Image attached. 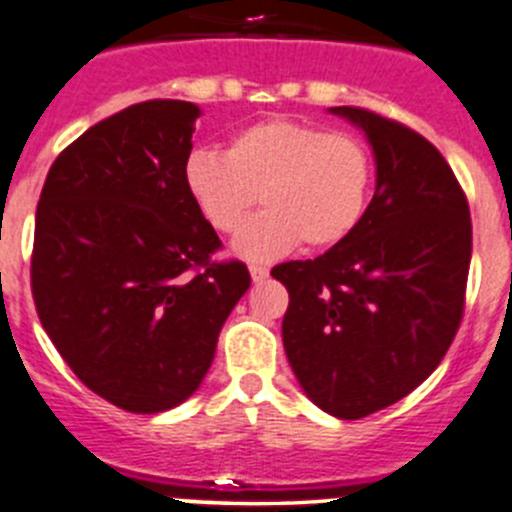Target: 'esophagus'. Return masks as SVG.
<instances>
[{
	"instance_id": "1",
	"label": "esophagus",
	"mask_w": 512,
	"mask_h": 512,
	"mask_svg": "<svg viewBox=\"0 0 512 512\" xmlns=\"http://www.w3.org/2000/svg\"><path fill=\"white\" fill-rule=\"evenodd\" d=\"M250 275H252V283H262V280L270 278V270L262 265H250Z\"/></svg>"
}]
</instances>
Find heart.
Instances as JSON below:
<instances>
[{"mask_svg": "<svg viewBox=\"0 0 512 512\" xmlns=\"http://www.w3.org/2000/svg\"><path fill=\"white\" fill-rule=\"evenodd\" d=\"M371 184L374 161L361 138L285 118L252 123L224 154L199 148L184 164L186 194L217 232H237L257 196L266 204L234 240L250 262L278 260L300 242L341 245L364 219Z\"/></svg>", "mask_w": 512, "mask_h": 512, "instance_id": "heart-1", "label": "heart"}]
</instances>
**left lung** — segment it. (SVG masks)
<instances>
[{
	"label": "left lung",
	"mask_w": 512,
	"mask_h": 512,
	"mask_svg": "<svg viewBox=\"0 0 512 512\" xmlns=\"http://www.w3.org/2000/svg\"><path fill=\"white\" fill-rule=\"evenodd\" d=\"M374 151L376 191L348 240L272 267L288 288L283 346L308 399L338 419L391 407L439 366L465 310L470 207L437 148L338 105Z\"/></svg>",
	"instance_id": "obj_1"
}]
</instances>
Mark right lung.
I'll use <instances>...</instances> for the list:
<instances>
[{
  "label": "right lung",
  "instance_id": "right-lung-1",
  "mask_svg": "<svg viewBox=\"0 0 512 512\" xmlns=\"http://www.w3.org/2000/svg\"><path fill=\"white\" fill-rule=\"evenodd\" d=\"M186 100H146L95 123L50 166L35 219L32 295L73 374L116 407L156 414L199 389L227 315L250 288L242 262L184 186Z\"/></svg>",
  "mask_w": 512,
  "mask_h": 512
}]
</instances>
